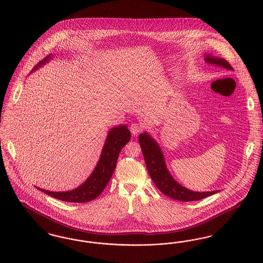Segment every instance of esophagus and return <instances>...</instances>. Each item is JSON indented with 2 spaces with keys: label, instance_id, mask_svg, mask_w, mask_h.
Wrapping results in <instances>:
<instances>
[{
  "label": "esophagus",
  "instance_id": "1",
  "mask_svg": "<svg viewBox=\"0 0 263 263\" xmlns=\"http://www.w3.org/2000/svg\"><path fill=\"white\" fill-rule=\"evenodd\" d=\"M130 131H131V133H132L134 136H137L138 134L142 131V127L139 125V124H136V123H132V124L130 125Z\"/></svg>",
  "mask_w": 263,
  "mask_h": 263
}]
</instances>
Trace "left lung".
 I'll list each match as a JSON object with an SVG mask.
<instances>
[{
	"label": "left lung",
	"mask_w": 263,
	"mask_h": 263,
	"mask_svg": "<svg viewBox=\"0 0 263 263\" xmlns=\"http://www.w3.org/2000/svg\"><path fill=\"white\" fill-rule=\"evenodd\" d=\"M205 62L212 66L221 67L228 71L234 70L231 65L226 61L225 59L213 56L211 54H204ZM139 143L142 149V153L144 156V160L146 163V166L148 173L150 175L152 180L156 184L164 195L175 199V200L188 201L200 200L206 198L210 195H213L220 190L214 191H193L178 183L172 174L170 173L163 151L161 149L160 145L156 141V139L152 137L150 133L147 131L143 132L139 136Z\"/></svg>",
	"instance_id": "left-lung-1"
}]
</instances>
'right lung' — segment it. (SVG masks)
Returning <instances> with one entry per match:
<instances>
[{"label":"right lung","instance_id":"add662e5","mask_svg":"<svg viewBox=\"0 0 263 263\" xmlns=\"http://www.w3.org/2000/svg\"><path fill=\"white\" fill-rule=\"evenodd\" d=\"M53 57L54 55L52 54L47 55L42 61L38 63L32 72L49 62ZM130 138L131 133L128 126L121 124L112 127L107 133L100 153V160L95 166V170L86 179V181L75 189L68 191H50L37 186L35 187L51 197L66 202L84 203L96 199L110 180V177L116 167L119 153L129 142Z\"/></svg>","mask_w":263,"mask_h":263}]
</instances>
